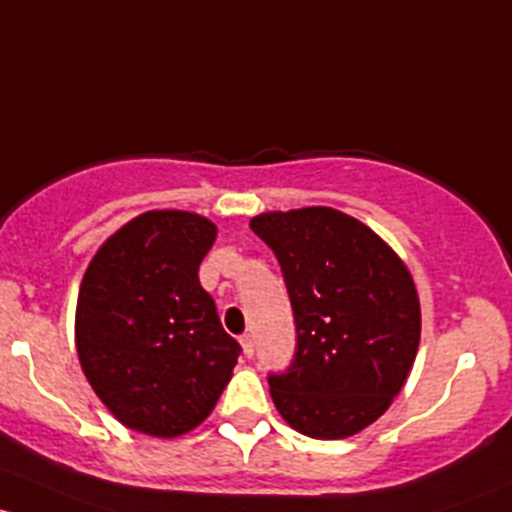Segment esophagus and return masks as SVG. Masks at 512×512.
I'll return each instance as SVG.
<instances>
[{"label": "esophagus", "mask_w": 512, "mask_h": 512, "mask_svg": "<svg viewBox=\"0 0 512 512\" xmlns=\"http://www.w3.org/2000/svg\"><path fill=\"white\" fill-rule=\"evenodd\" d=\"M241 350H244L246 357H254V337L251 335L241 337Z\"/></svg>", "instance_id": "34e87169"}]
</instances>
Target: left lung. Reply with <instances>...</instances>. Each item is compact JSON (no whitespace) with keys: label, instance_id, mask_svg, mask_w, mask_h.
I'll return each mask as SVG.
<instances>
[{"label":"left lung","instance_id":"1","mask_svg":"<svg viewBox=\"0 0 512 512\" xmlns=\"http://www.w3.org/2000/svg\"><path fill=\"white\" fill-rule=\"evenodd\" d=\"M251 229L281 263L298 350L271 374L278 414L310 439L367 429L402 392L421 308L407 263L360 219L333 207L263 212Z\"/></svg>","mask_w":512,"mask_h":512}]
</instances>
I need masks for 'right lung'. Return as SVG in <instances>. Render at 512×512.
I'll use <instances>...</instances> for the list:
<instances>
[{
  "label": "right lung",
  "instance_id": "add662e5",
  "mask_svg": "<svg viewBox=\"0 0 512 512\" xmlns=\"http://www.w3.org/2000/svg\"><path fill=\"white\" fill-rule=\"evenodd\" d=\"M214 241L217 226L202 214L152 209L110 234L83 273L78 362L128 429L157 439L187 434L229 384L241 347L199 283Z\"/></svg>",
  "mask_w": 512,
  "mask_h": 512
}]
</instances>
